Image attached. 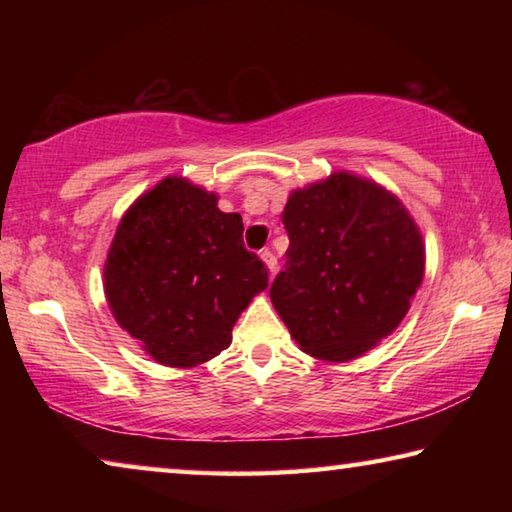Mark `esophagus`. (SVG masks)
<instances>
[{"label": "esophagus", "instance_id": "obj_1", "mask_svg": "<svg viewBox=\"0 0 512 512\" xmlns=\"http://www.w3.org/2000/svg\"><path fill=\"white\" fill-rule=\"evenodd\" d=\"M259 257L264 259V264L268 266V271H271V275H275V271H277V257L273 255V250H268V248H264L262 253H259Z\"/></svg>", "mask_w": 512, "mask_h": 512}]
</instances>
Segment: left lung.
I'll return each mask as SVG.
<instances>
[{
  "label": "left lung",
  "instance_id": "obj_1",
  "mask_svg": "<svg viewBox=\"0 0 512 512\" xmlns=\"http://www.w3.org/2000/svg\"><path fill=\"white\" fill-rule=\"evenodd\" d=\"M287 264L271 300L293 339L325 361H350L400 325L424 273L409 212L368 180L334 173L289 196Z\"/></svg>",
  "mask_w": 512,
  "mask_h": 512
}]
</instances>
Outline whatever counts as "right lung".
<instances>
[{
    "instance_id": "right-lung-1",
    "label": "right lung",
    "mask_w": 512,
    "mask_h": 512,
    "mask_svg": "<svg viewBox=\"0 0 512 512\" xmlns=\"http://www.w3.org/2000/svg\"><path fill=\"white\" fill-rule=\"evenodd\" d=\"M103 287L117 323L155 361L192 368L228 348L268 271L246 250L237 212H221L214 194L183 178H164L121 219Z\"/></svg>"
}]
</instances>
